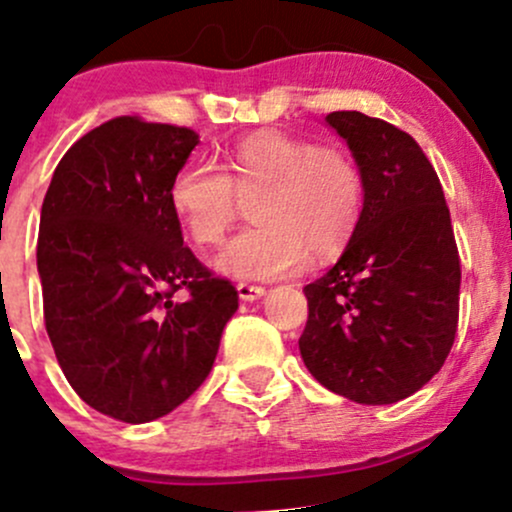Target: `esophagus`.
Instances as JSON below:
<instances>
[{"instance_id":"esophagus-1","label":"esophagus","mask_w":512,"mask_h":512,"mask_svg":"<svg viewBox=\"0 0 512 512\" xmlns=\"http://www.w3.org/2000/svg\"><path fill=\"white\" fill-rule=\"evenodd\" d=\"M265 292H267L265 287H260V285H247V282H240V285H237V295H240V300H245V302L260 300Z\"/></svg>"}]
</instances>
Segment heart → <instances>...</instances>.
<instances>
[{
    "instance_id": "heart-1",
    "label": "heart",
    "mask_w": 512,
    "mask_h": 512,
    "mask_svg": "<svg viewBox=\"0 0 512 512\" xmlns=\"http://www.w3.org/2000/svg\"><path fill=\"white\" fill-rule=\"evenodd\" d=\"M170 210L195 245L222 242L240 200L252 222L215 257V270L235 280H282L347 247L365 210V177L350 152L280 130H262L227 147L222 172L202 160L175 170Z\"/></svg>"
}]
</instances>
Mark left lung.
Here are the masks:
<instances>
[{"mask_svg":"<svg viewBox=\"0 0 512 512\" xmlns=\"http://www.w3.org/2000/svg\"><path fill=\"white\" fill-rule=\"evenodd\" d=\"M327 127L365 177V210L340 260L305 287L300 355L332 393L390 405L443 367L458 330L460 257L433 165L408 132L362 112Z\"/></svg>","mask_w":512,"mask_h":512,"instance_id":"1","label":"left lung"}]
</instances>
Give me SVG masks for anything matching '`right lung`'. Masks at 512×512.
<instances>
[{
    "label": "right lung",
    "instance_id": "1",
    "mask_svg": "<svg viewBox=\"0 0 512 512\" xmlns=\"http://www.w3.org/2000/svg\"><path fill=\"white\" fill-rule=\"evenodd\" d=\"M197 142L187 127L109 119L69 147L42 202L37 270L54 355L74 393L122 423L185 403L237 310L235 287L182 245L167 200Z\"/></svg>",
    "mask_w": 512,
    "mask_h": 512
}]
</instances>
